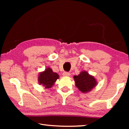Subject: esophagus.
I'll use <instances>...</instances> for the list:
<instances>
[{
  "mask_svg": "<svg viewBox=\"0 0 129 129\" xmlns=\"http://www.w3.org/2000/svg\"><path fill=\"white\" fill-rule=\"evenodd\" d=\"M62 75L63 76H69L71 75V74L69 72H64V73H62Z\"/></svg>",
  "mask_w": 129,
  "mask_h": 129,
  "instance_id": "esophagus-1",
  "label": "esophagus"
}]
</instances>
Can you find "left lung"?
Segmentation results:
<instances>
[{"mask_svg": "<svg viewBox=\"0 0 129 129\" xmlns=\"http://www.w3.org/2000/svg\"><path fill=\"white\" fill-rule=\"evenodd\" d=\"M75 85L78 90L83 93L90 91L97 85V81L94 76H91L86 71H81L77 76H74Z\"/></svg>", "mask_w": 129, "mask_h": 129, "instance_id": "obj_1", "label": "left lung"}]
</instances>
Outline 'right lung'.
<instances>
[{
	"label": "right lung",
	"instance_id": "right-lung-1",
	"mask_svg": "<svg viewBox=\"0 0 129 129\" xmlns=\"http://www.w3.org/2000/svg\"><path fill=\"white\" fill-rule=\"evenodd\" d=\"M58 78L59 75L56 72H53L51 68L47 67L45 71L39 74L38 79L39 84L42 85L45 89H49L54 85Z\"/></svg>",
	"mask_w": 129,
	"mask_h": 129
}]
</instances>
